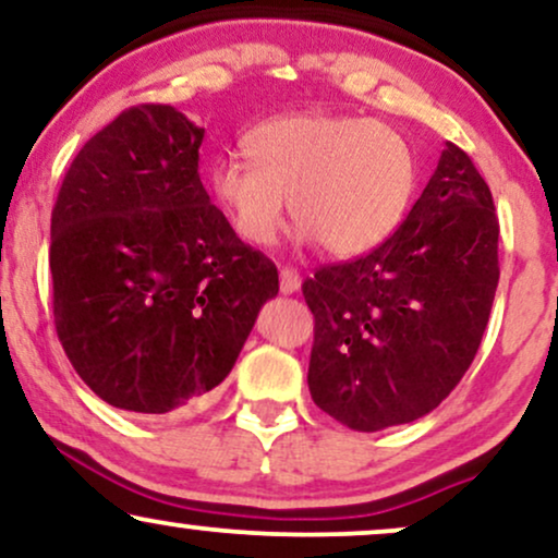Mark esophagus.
<instances>
[{
    "mask_svg": "<svg viewBox=\"0 0 558 558\" xmlns=\"http://www.w3.org/2000/svg\"><path fill=\"white\" fill-rule=\"evenodd\" d=\"M301 288V275L293 267H283L280 270V291L283 293H296Z\"/></svg>",
    "mask_w": 558,
    "mask_h": 558,
    "instance_id": "obj_1",
    "label": "esophagus"
}]
</instances>
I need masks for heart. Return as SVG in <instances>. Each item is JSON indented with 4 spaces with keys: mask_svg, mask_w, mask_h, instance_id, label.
Returning a JSON list of instances; mask_svg holds the SVG:
<instances>
[{
    "mask_svg": "<svg viewBox=\"0 0 558 558\" xmlns=\"http://www.w3.org/2000/svg\"><path fill=\"white\" fill-rule=\"evenodd\" d=\"M248 163L218 160L210 192L246 244L270 246L286 218L301 241L359 257L400 223L415 186V158L400 132L335 113H286L246 134Z\"/></svg>",
    "mask_w": 558,
    "mask_h": 558,
    "instance_id": "1",
    "label": "heart"
}]
</instances>
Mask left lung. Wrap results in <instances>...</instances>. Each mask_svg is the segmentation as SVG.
I'll use <instances>...</instances> for the list:
<instances>
[{
    "label": "left lung",
    "mask_w": 558,
    "mask_h": 558,
    "mask_svg": "<svg viewBox=\"0 0 558 558\" xmlns=\"http://www.w3.org/2000/svg\"><path fill=\"white\" fill-rule=\"evenodd\" d=\"M496 250L492 190L447 143L392 236L301 286L314 314L312 400L355 432L432 413L478 353L499 286Z\"/></svg>",
    "instance_id": "8db88e82"
}]
</instances>
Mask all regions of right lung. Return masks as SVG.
<instances>
[{
  "instance_id": "add662e5",
  "label": "right lung",
  "mask_w": 558,
  "mask_h": 558,
  "mask_svg": "<svg viewBox=\"0 0 558 558\" xmlns=\"http://www.w3.org/2000/svg\"><path fill=\"white\" fill-rule=\"evenodd\" d=\"M203 137L173 106H132L83 145L51 210L59 343L100 400L137 415L207 398L278 296V267L199 181Z\"/></svg>"
}]
</instances>
